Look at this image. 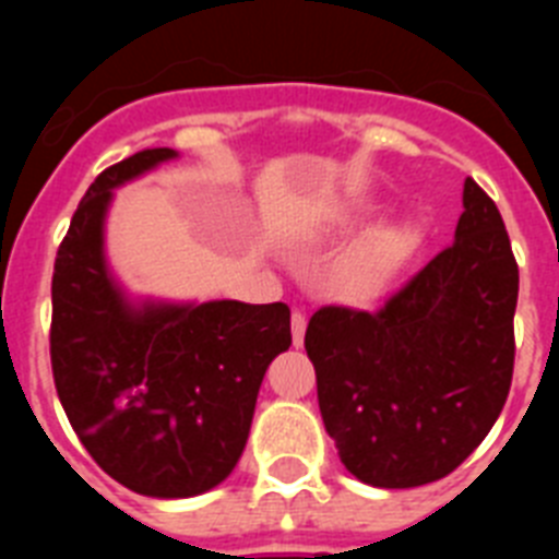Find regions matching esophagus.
Returning <instances> with one entry per match:
<instances>
[{
	"instance_id": "34e87169",
	"label": "esophagus",
	"mask_w": 559,
	"mask_h": 559,
	"mask_svg": "<svg viewBox=\"0 0 559 559\" xmlns=\"http://www.w3.org/2000/svg\"><path fill=\"white\" fill-rule=\"evenodd\" d=\"M305 324H308V319H305L302 310H294V316H290V338H294V347H302Z\"/></svg>"
}]
</instances>
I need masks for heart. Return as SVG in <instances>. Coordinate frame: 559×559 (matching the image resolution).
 <instances>
[{"label": "heart", "instance_id": "b5f03b06", "mask_svg": "<svg viewBox=\"0 0 559 559\" xmlns=\"http://www.w3.org/2000/svg\"><path fill=\"white\" fill-rule=\"evenodd\" d=\"M408 254V237L403 231L380 229L360 240L338 271L341 288L353 299H372L389 276L394 274L403 257Z\"/></svg>", "mask_w": 559, "mask_h": 559}]
</instances>
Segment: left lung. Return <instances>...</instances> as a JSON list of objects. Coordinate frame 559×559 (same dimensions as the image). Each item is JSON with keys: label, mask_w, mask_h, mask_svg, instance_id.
<instances>
[{"label": "left lung", "mask_w": 559, "mask_h": 559, "mask_svg": "<svg viewBox=\"0 0 559 559\" xmlns=\"http://www.w3.org/2000/svg\"><path fill=\"white\" fill-rule=\"evenodd\" d=\"M456 240L380 310H316L305 333L319 412L355 478L408 490L490 433L515 364L518 263L501 212L464 181Z\"/></svg>", "instance_id": "1"}]
</instances>
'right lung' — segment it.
Segmentation results:
<instances>
[{
  "label": "right lung",
  "mask_w": 559,
  "mask_h": 559,
  "mask_svg": "<svg viewBox=\"0 0 559 559\" xmlns=\"http://www.w3.org/2000/svg\"><path fill=\"white\" fill-rule=\"evenodd\" d=\"M176 156L147 147L103 170L52 274L49 358L63 412L114 481L151 498L201 496L235 471L265 369L290 347L283 302L131 299L114 280V190Z\"/></svg>",
  "instance_id": "1"
}]
</instances>
